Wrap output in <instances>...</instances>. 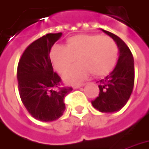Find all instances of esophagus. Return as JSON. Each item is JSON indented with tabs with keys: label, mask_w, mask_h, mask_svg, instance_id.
I'll return each instance as SVG.
<instances>
[{
	"label": "esophagus",
	"mask_w": 149,
	"mask_h": 149,
	"mask_svg": "<svg viewBox=\"0 0 149 149\" xmlns=\"http://www.w3.org/2000/svg\"><path fill=\"white\" fill-rule=\"evenodd\" d=\"M85 85V84H81V85H79V86H74V89H80L81 87H82Z\"/></svg>",
	"instance_id": "1"
}]
</instances>
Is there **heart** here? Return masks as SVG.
Wrapping results in <instances>:
<instances>
[{
  "mask_svg": "<svg viewBox=\"0 0 149 149\" xmlns=\"http://www.w3.org/2000/svg\"><path fill=\"white\" fill-rule=\"evenodd\" d=\"M118 49L112 38L97 34H79L70 37L65 46L55 45L50 52L52 65L60 74L70 69L76 59L79 63L64 74L67 83L79 84L92 73L108 74L115 68Z\"/></svg>",
  "mask_w": 149,
  "mask_h": 149,
  "instance_id": "b5f03b06",
  "label": "heart"
}]
</instances>
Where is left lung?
<instances>
[{
	"mask_svg": "<svg viewBox=\"0 0 149 149\" xmlns=\"http://www.w3.org/2000/svg\"><path fill=\"white\" fill-rule=\"evenodd\" d=\"M101 31L115 41L118 48V60L115 69L99 82L100 93L92 101L100 112L118 111L126 105L134 85V62L130 50L121 38L109 31Z\"/></svg>",
	"mask_w": 149,
	"mask_h": 149,
	"instance_id": "left-lung-1",
	"label": "left lung"
}]
</instances>
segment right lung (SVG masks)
Wrapping results in <instances>:
<instances>
[{
    "label": "right lung",
    "instance_id": "add662e5",
    "mask_svg": "<svg viewBox=\"0 0 149 149\" xmlns=\"http://www.w3.org/2000/svg\"><path fill=\"white\" fill-rule=\"evenodd\" d=\"M62 33H47L32 42L19 61L17 79L21 100L28 112L39 121L52 122L65 111L64 97L72 91L63 87L53 71L49 53Z\"/></svg>",
    "mask_w": 149,
    "mask_h": 149
}]
</instances>
